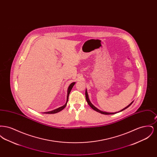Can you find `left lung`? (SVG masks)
<instances>
[{
  "mask_svg": "<svg viewBox=\"0 0 157 157\" xmlns=\"http://www.w3.org/2000/svg\"><path fill=\"white\" fill-rule=\"evenodd\" d=\"M85 97H86V101H87V102H88V105H90V106L94 109V110H95V111H96L97 112H99V113H102V114H104V115H112V114H115V113H118V112H121V111H124V110H125V109H126L127 108H128L132 104V103H133V102L134 101H132V102H131V104H129L127 106H126L125 108H124V109H121V111H120L119 112H104V111H101V110H99V109H98L97 108H96L94 105L92 104L91 102H90V99H89V97H88V92H87V90H85Z\"/></svg>",
  "mask_w": 157,
  "mask_h": 157,
  "instance_id": "1",
  "label": "left lung"
}]
</instances>
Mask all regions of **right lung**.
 <instances>
[{
	"instance_id": "right-lung-1",
	"label": "right lung",
	"mask_w": 157,
	"mask_h": 157,
	"mask_svg": "<svg viewBox=\"0 0 157 157\" xmlns=\"http://www.w3.org/2000/svg\"><path fill=\"white\" fill-rule=\"evenodd\" d=\"M75 83H76V82H72V83H71L69 85V87H68V88H67V102H66L65 104L64 105H63V106H60V107L58 108H57V109H55L53 110V111H48V112H44V113H47V114L56 113H58V112L61 111L62 109H63L66 107V106H67V101H68L69 95V94H70V92H71V90L72 89L73 86H74Z\"/></svg>"
}]
</instances>
